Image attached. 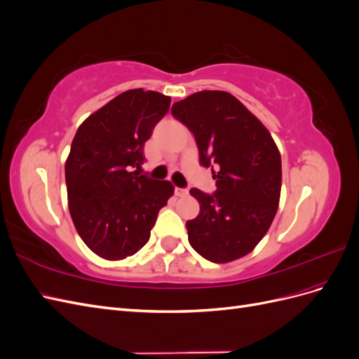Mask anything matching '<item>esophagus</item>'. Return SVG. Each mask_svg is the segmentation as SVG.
<instances>
[{"label": "esophagus", "mask_w": 359, "mask_h": 359, "mask_svg": "<svg viewBox=\"0 0 359 359\" xmlns=\"http://www.w3.org/2000/svg\"><path fill=\"white\" fill-rule=\"evenodd\" d=\"M175 194L180 198H184V196H187V194H189V190L187 189H175Z\"/></svg>", "instance_id": "esophagus-1"}]
</instances>
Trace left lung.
I'll list each match as a JSON object with an SVG mask.
<instances>
[{"instance_id": "left-lung-1", "label": "left lung", "mask_w": 359, "mask_h": 359, "mask_svg": "<svg viewBox=\"0 0 359 359\" xmlns=\"http://www.w3.org/2000/svg\"><path fill=\"white\" fill-rule=\"evenodd\" d=\"M172 115L196 139L199 163L217 190L191 189L201 203L186 223L189 243L215 264L248 255L273 223L281 190V157L269 132L229 93L199 91L173 103Z\"/></svg>"}]
</instances>
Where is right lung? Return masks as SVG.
<instances>
[{"instance_id":"1","label":"right lung","mask_w":359,"mask_h":359,"mask_svg":"<svg viewBox=\"0 0 359 359\" xmlns=\"http://www.w3.org/2000/svg\"><path fill=\"white\" fill-rule=\"evenodd\" d=\"M169 106L165 94L128 90L86 118L74 135L66 161L69 210L82 241L103 259L139 252L173 194L169 181L132 172L144 165V145Z\"/></svg>"}]
</instances>
